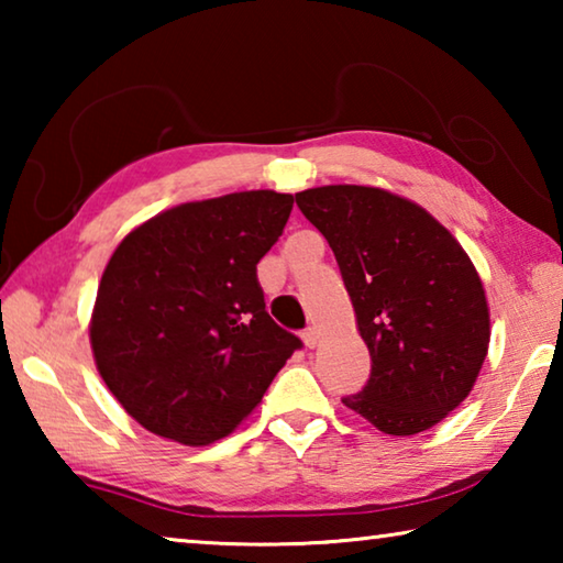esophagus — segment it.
Masks as SVG:
<instances>
[{
	"instance_id": "obj_1",
	"label": "esophagus",
	"mask_w": 563,
	"mask_h": 563,
	"mask_svg": "<svg viewBox=\"0 0 563 563\" xmlns=\"http://www.w3.org/2000/svg\"><path fill=\"white\" fill-rule=\"evenodd\" d=\"M318 340H320V335H318L316 328H308V330L302 332V342H305V345H308V347H316Z\"/></svg>"
}]
</instances>
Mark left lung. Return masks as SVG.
Masks as SVG:
<instances>
[{
    "instance_id": "obj_1",
    "label": "left lung",
    "mask_w": 563,
    "mask_h": 563,
    "mask_svg": "<svg viewBox=\"0 0 563 563\" xmlns=\"http://www.w3.org/2000/svg\"><path fill=\"white\" fill-rule=\"evenodd\" d=\"M325 235L373 357L342 402L379 432L409 437L460 407L489 350V302L460 241L409 198L375 186L295 194Z\"/></svg>"
}]
</instances>
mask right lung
<instances>
[{
    "label": "right lung",
    "mask_w": 563,
    "mask_h": 563,
    "mask_svg": "<svg viewBox=\"0 0 563 563\" xmlns=\"http://www.w3.org/2000/svg\"><path fill=\"white\" fill-rule=\"evenodd\" d=\"M290 194L241 190L168 208L111 253L93 302V362L119 405L170 442L206 446L261 405L300 340L265 312L255 265Z\"/></svg>",
    "instance_id": "right-lung-1"
}]
</instances>
